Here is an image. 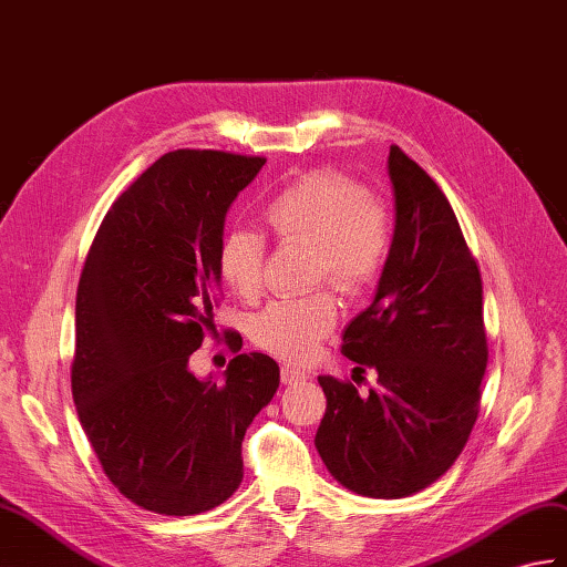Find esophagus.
I'll return each mask as SVG.
<instances>
[{"label":"esophagus","mask_w":567,"mask_h":567,"mask_svg":"<svg viewBox=\"0 0 567 567\" xmlns=\"http://www.w3.org/2000/svg\"><path fill=\"white\" fill-rule=\"evenodd\" d=\"M280 379H282V384H295V381L307 379V372L299 370V367H295V364H282Z\"/></svg>","instance_id":"obj_1"}]
</instances>
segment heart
<instances>
[{
    "mask_svg": "<svg viewBox=\"0 0 567 567\" xmlns=\"http://www.w3.org/2000/svg\"><path fill=\"white\" fill-rule=\"evenodd\" d=\"M262 221L278 244L311 246V282L331 280L348 297L364 295L379 280L393 244V215L384 197L331 168L311 171L270 195L262 205ZM266 258L262 234L231 227L217 246L219 278L251 301L266 285ZM336 321L338 299L321 287L258 311L251 338L278 358L307 360Z\"/></svg>",
    "mask_w": 567,
    "mask_h": 567,
    "instance_id": "1",
    "label": "heart"
}]
</instances>
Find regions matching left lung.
Wrapping results in <instances>:
<instances>
[{
	"instance_id": "8db88e82",
	"label": "left lung",
	"mask_w": 567,
	"mask_h": 567,
	"mask_svg": "<svg viewBox=\"0 0 567 567\" xmlns=\"http://www.w3.org/2000/svg\"><path fill=\"white\" fill-rule=\"evenodd\" d=\"M396 229L374 301L340 352L377 370L360 396L319 377L326 413L316 432L331 476L367 497H405L450 471L468 442L488 364L483 282L454 209L396 144L389 152Z\"/></svg>"
}]
</instances>
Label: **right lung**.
Masks as SVG:
<instances>
[{
	"mask_svg": "<svg viewBox=\"0 0 567 567\" xmlns=\"http://www.w3.org/2000/svg\"><path fill=\"white\" fill-rule=\"evenodd\" d=\"M262 164L219 150L164 154L105 213L79 278V423L109 481L156 515H200L234 495L246 427L280 386L262 352L236 354L224 384L188 370L215 326L224 217Z\"/></svg>",
	"mask_w": 567,
	"mask_h": 567,
	"instance_id": "obj_1",
	"label": "right lung"
}]
</instances>
